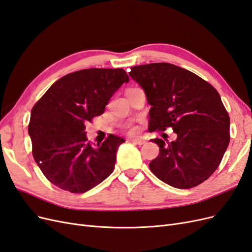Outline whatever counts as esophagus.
I'll return each mask as SVG.
<instances>
[{
    "label": "esophagus",
    "instance_id": "obj_1",
    "mask_svg": "<svg viewBox=\"0 0 252 252\" xmlns=\"http://www.w3.org/2000/svg\"><path fill=\"white\" fill-rule=\"evenodd\" d=\"M129 141L134 143V144H138V145H143L145 143V141L142 139H130Z\"/></svg>",
    "mask_w": 252,
    "mask_h": 252
}]
</instances>
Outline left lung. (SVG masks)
<instances>
[{
    "label": "left lung",
    "mask_w": 252,
    "mask_h": 252,
    "mask_svg": "<svg viewBox=\"0 0 252 252\" xmlns=\"http://www.w3.org/2000/svg\"><path fill=\"white\" fill-rule=\"evenodd\" d=\"M129 75L145 91L149 131L171 127L177 140H152L158 156L149 163L158 179L192 188L219 167L230 140V119L218 91L199 75L169 63L131 67Z\"/></svg>",
    "instance_id": "1"
}]
</instances>
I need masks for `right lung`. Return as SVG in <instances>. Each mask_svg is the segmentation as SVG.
Returning <instances> with one entry per match:
<instances>
[{
    "mask_svg": "<svg viewBox=\"0 0 252 252\" xmlns=\"http://www.w3.org/2000/svg\"><path fill=\"white\" fill-rule=\"evenodd\" d=\"M128 82L122 68L79 70L53 83L33 106L28 126L32 156L53 185L84 193L113 171L124 139L110 134L94 147L85 124L102 114L113 94Z\"/></svg>",
    "mask_w": 252,
    "mask_h": 252,
    "instance_id": "obj_1",
    "label": "right lung"
}]
</instances>
